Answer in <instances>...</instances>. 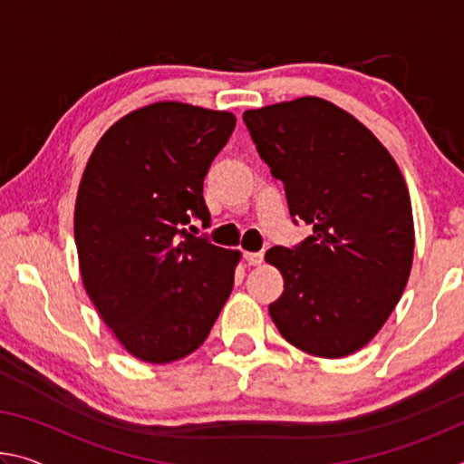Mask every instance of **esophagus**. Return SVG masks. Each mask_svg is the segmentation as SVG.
<instances>
[{"label":"esophagus","mask_w":464,"mask_h":464,"mask_svg":"<svg viewBox=\"0 0 464 464\" xmlns=\"http://www.w3.org/2000/svg\"><path fill=\"white\" fill-rule=\"evenodd\" d=\"M243 257H246L247 266H260L264 262L262 251H246V254H243Z\"/></svg>","instance_id":"1"}]
</instances>
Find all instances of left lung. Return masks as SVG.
<instances>
[{"mask_svg":"<svg viewBox=\"0 0 464 464\" xmlns=\"http://www.w3.org/2000/svg\"><path fill=\"white\" fill-rule=\"evenodd\" d=\"M243 122L293 221L313 235L266 260L285 276L270 317L286 342L321 358L354 354L401 298L413 215L395 160L362 122L321 98L247 110Z\"/></svg>","mask_w":464,"mask_h":464,"instance_id":"obj_1","label":"left lung"}]
</instances>
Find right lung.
<instances>
[{
  "mask_svg": "<svg viewBox=\"0 0 464 464\" xmlns=\"http://www.w3.org/2000/svg\"><path fill=\"white\" fill-rule=\"evenodd\" d=\"M233 129L231 112L157 102L112 124L85 166L75 202L83 286L143 362L192 354L231 295L239 251L186 225H210L204 176Z\"/></svg>",
  "mask_w": 464,
  "mask_h": 464,
  "instance_id": "right-lung-1",
  "label": "right lung"
}]
</instances>
